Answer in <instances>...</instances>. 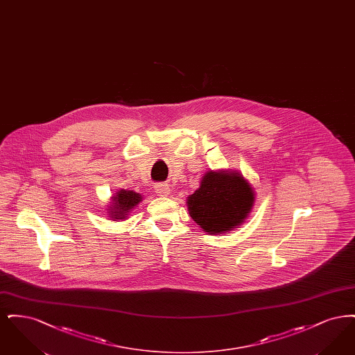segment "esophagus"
<instances>
[{"label":"esophagus","instance_id":"34e87169","mask_svg":"<svg viewBox=\"0 0 355 355\" xmlns=\"http://www.w3.org/2000/svg\"><path fill=\"white\" fill-rule=\"evenodd\" d=\"M154 190H155L157 196H161V197H168L170 194L169 186L164 185V184H157L154 186Z\"/></svg>","mask_w":355,"mask_h":355}]
</instances>
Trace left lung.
<instances>
[{"mask_svg":"<svg viewBox=\"0 0 355 355\" xmlns=\"http://www.w3.org/2000/svg\"><path fill=\"white\" fill-rule=\"evenodd\" d=\"M254 203L252 186L238 173L210 171L187 198L189 214L209 234L226 233L241 225Z\"/></svg>","mask_w":355,"mask_h":355,"instance_id":"8db88e82","label":"left lung"}]
</instances>
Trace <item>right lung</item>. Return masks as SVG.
I'll list each match as a JSON object with an SVG mask.
<instances>
[{
    "label": "right lung",
    "mask_w": 355,
    "mask_h": 355,
    "mask_svg": "<svg viewBox=\"0 0 355 355\" xmlns=\"http://www.w3.org/2000/svg\"><path fill=\"white\" fill-rule=\"evenodd\" d=\"M141 201H142V198L138 193L132 191V190H121L117 193V196L113 197L110 216L116 220H125L128 213Z\"/></svg>",
    "instance_id": "obj_1"
}]
</instances>
